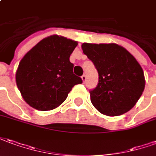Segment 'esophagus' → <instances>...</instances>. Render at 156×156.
<instances>
[{"label": "esophagus", "mask_w": 156, "mask_h": 156, "mask_svg": "<svg viewBox=\"0 0 156 156\" xmlns=\"http://www.w3.org/2000/svg\"><path fill=\"white\" fill-rule=\"evenodd\" d=\"M81 80H82L83 82H86V75H83L82 76H81Z\"/></svg>", "instance_id": "1"}]
</instances>
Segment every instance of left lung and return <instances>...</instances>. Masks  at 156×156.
<instances>
[{
	"mask_svg": "<svg viewBox=\"0 0 156 156\" xmlns=\"http://www.w3.org/2000/svg\"><path fill=\"white\" fill-rule=\"evenodd\" d=\"M81 48L99 74L98 85L90 91L95 109L108 116L120 115L132 109L145 85L144 71L136 58L115 43H83Z\"/></svg>",
	"mask_w": 156,
	"mask_h": 156,
	"instance_id": "left-lung-1",
	"label": "left lung"
}]
</instances>
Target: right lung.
I'll return each mask as SVG.
<instances>
[{
    "mask_svg": "<svg viewBox=\"0 0 156 156\" xmlns=\"http://www.w3.org/2000/svg\"><path fill=\"white\" fill-rule=\"evenodd\" d=\"M78 42L64 36L45 37L20 61L16 86L24 101L38 111H51L66 101L75 85L82 80L73 74L70 56Z\"/></svg>",
    "mask_w": 156,
    "mask_h": 156,
    "instance_id": "obj_1",
    "label": "right lung"
}]
</instances>
